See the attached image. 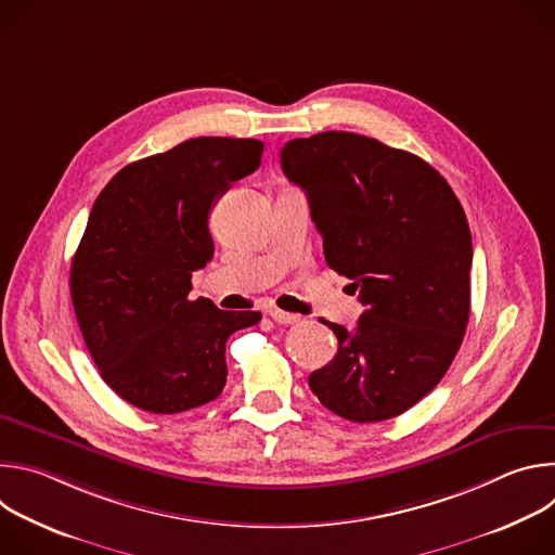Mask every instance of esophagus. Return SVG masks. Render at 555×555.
<instances>
[{
	"mask_svg": "<svg viewBox=\"0 0 555 555\" xmlns=\"http://www.w3.org/2000/svg\"><path fill=\"white\" fill-rule=\"evenodd\" d=\"M272 321L279 325H294L300 323V315L298 313H289V311H281V309H270Z\"/></svg>",
	"mask_w": 555,
	"mask_h": 555,
	"instance_id": "1",
	"label": "esophagus"
}]
</instances>
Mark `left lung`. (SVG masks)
Returning <instances> with one entry per match:
<instances>
[{
	"label": "left lung",
	"mask_w": 555,
	"mask_h": 555,
	"mask_svg": "<svg viewBox=\"0 0 555 555\" xmlns=\"http://www.w3.org/2000/svg\"><path fill=\"white\" fill-rule=\"evenodd\" d=\"M281 167L307 195L327 266L366 307L353 332L325 321L338 353L309 388L349 422L398 417L439 384L463 343L472 268L463 206L422 157L360 133L294 138Z\"/></svg>",
	"instance_id": "left-lung-1"
}]
</instances>
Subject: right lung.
Segmentation results:
<instances>
[{
	"mask_svg": "<svg viewBox=\"0 0 555 555\" xmlns=\"http://www.w3.org/2000/svg\"><path fill=\"white\" fill-rule=\"evenodd\" d=\"M261 153L253 138H193L120 169L92 206L72 305L101 377L135 409L173 415L219 398L225 340L261 321L189 298L215 253L208 215Z\"/></svg>",
	"mask_w": 555,
	"mask_h": 555,
	"instance_id": "1",
	"label": "right lung"
}]
</instances>
